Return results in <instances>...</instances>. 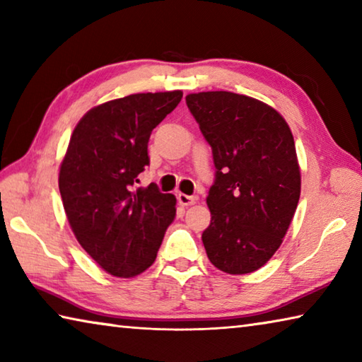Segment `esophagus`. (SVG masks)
<instances>
[{
    "instance_id": "obj_1",
    "label": "esophagus",
    "mask_w": 362,
    "mask_h": 362,
    "mask_svg": "<svg viewBox=\"0 0 362 362\" xmlns=\"http://www.w3.org/2000/svg\"><path fill=\"white\" fill-rule=\"evenodd\" d=\"M196 201H198V196H189V194H183V193H180L179 194V203L182 204V206H193Z\"/></svg>"
}]
</instances>
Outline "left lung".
<instances>
[{"label":"left lung","mask_w":362,"mask_h":362,"mask_svg":"<svg viewBox=\"0 0 362 362\" xmlns=\"http://www.w3.org/2000/svg\"><path fill=\"white\" fill-rule=\"evenodd\" d=\"M185 100L216 166L206 254L225 273H252L276 252L298 204L292 132L276 110L252 97L211 90Z\"/></svg>","instance_id":"obj_1"}]
</instances>
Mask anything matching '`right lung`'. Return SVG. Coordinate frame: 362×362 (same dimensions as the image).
Listing matches in <instances>:
<instances>
[{
    "label": "right lung",
    "mask_w": 362,
    "mask_h": 362,
    "mask_svg": "<svg viewBox=\"0 0 362 362\" xmlns=\"http://www.w3.org/2000/svg\"><path fill=\"white\" fill-rule=\"evenodd\" d=\"M182 90L132 94L89 110L71 134L59 189L78 243L107 273L137 276L156 259L175 218V196L137 188L150 164L151 131Z\"/></svg>",
    "instance_id": "add662e5"
}]
</instances>
